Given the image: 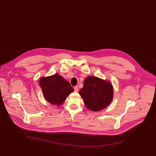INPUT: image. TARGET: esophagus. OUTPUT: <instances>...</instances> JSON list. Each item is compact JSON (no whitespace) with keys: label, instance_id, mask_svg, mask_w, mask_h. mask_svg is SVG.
Instances as JSON below:
<instances>
[{"label":"esophagus","instance_id":"obj_1","mask_svg":"<svg viewBox=\"0 0 156 156\" xmlns=\"http://www.w3.org/2000/svg\"><path fill=\"white\" fill-rule=\"evenodd\" d=\"M73 89H74V91L75 92H77L78 91V86H75L73 87Z\"/></svg>","mask_w":156,"mask_h":156}]
</instances>
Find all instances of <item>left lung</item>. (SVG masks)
<instances>
[{
  "label": "left lung",
  "mask_w": 156,
  "mask_h": 156,
  "mask_svg": "<svg viewBox=\"0 0 156 156\" xmlns=\"http://www.w3.org/2000/svg\"><path fill=\"white\" fill-rule=\"evenodd\" d=\"M79 93L86 107L93 111L105 108L113 98V87L111 83L93 76L85 79L83 87Z\"/></svg>",
  "instance_id": "obj_1"
}]
</instances>
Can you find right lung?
Wrapping results in <instances>:
<instances>
[{"instance_id":"right-lung-1","label":"right lung","mask_w":156,"mask_h":156,"mask_svg":"<svg viewBox=\"0 0 156 156\" xmlns=\"http://www.w3.org/2000/svg\"><path fill=\"white\" fill-rule=\"evenodd\" d=\"M39 86L44 98L53 105H62L70 93L73 91L70 84L59 74L41 78Z\"/></svg>"}]
</instances>
